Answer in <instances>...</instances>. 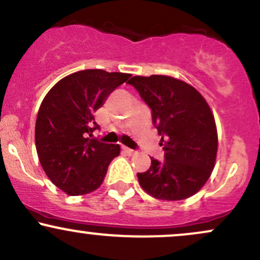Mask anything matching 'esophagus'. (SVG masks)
I'll list each match as a JSON object with an SVG mask.
<instances>
[{
  "mask_svg": "<svg viewBox=\"0 0 260 260\" xmlns=\"http://www.w3.org/2000/svg\"><path fill=\"white\" fill-rule=\"evenodd\" d=\"M123 151L128 155V156H132V155H134V154L137 153V151L133 150V149H129V148H126V147L123 148Z\"/></svg>",
  "mask_w": 260,
  "mask_h": 260,
  "instance_id": "esophagus-1",
  "label": "esophagus"
}]
</instances>
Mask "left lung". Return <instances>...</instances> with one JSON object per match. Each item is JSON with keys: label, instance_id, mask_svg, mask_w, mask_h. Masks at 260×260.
Returning <instances> with one entry per match:
<instances>
[{"label": "left lung", "instance_id": "8db88e82", "mask_svg": "<svg viewBox=\"0 0 260 260\" xmlns=\"http://www.w3.org/2000/svg\"><path fill=\"white\" fill-rule=\"evenodd\" d=\"M128 84L150 107L165 151L162 161L151 157L148 171L137 174L139 184L156 199L189 198L215 166L217 132L210 107L192 85L169 76H136Z\"/></svg>", "mask_w": 260, "mask_h": 260}]
</instances>
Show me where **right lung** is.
Masks as SVG:
<instances>
[{
  "instance_id": "obj_1",
  "label": "right lung",
  "mask_w": 260,
  "mask_h": 260,
  "mask_svg": "<svg viewBox=\"0 0 260 260\" xmlns=\"http://www.w3.org/2000/svg\"><path fill=\"white\" fill-rule=\"evenodd\" d=\"M131 74L85 70L52 86L39 109L35 145L45 174L68 196H84L103 183L118 144L91 139L99 126L94 112Z\"/></svg>"
}]
</instances>
